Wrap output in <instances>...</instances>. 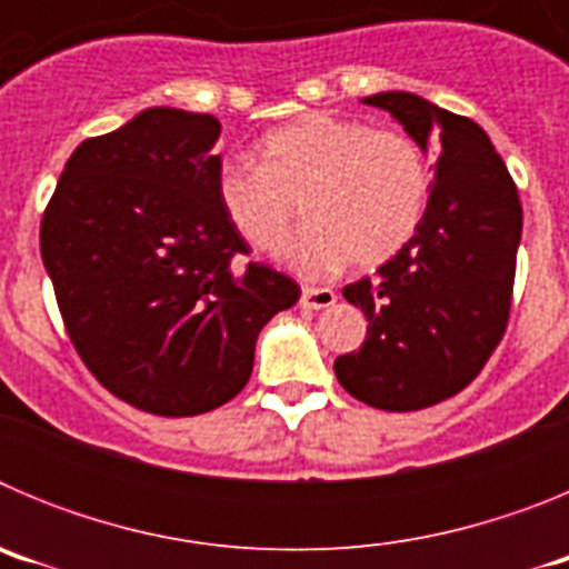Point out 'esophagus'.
Masks as SVG:
<instances>
[{
	"instance_id": "obj_1",
	"label": "esophagus",
	"mask_w": 569,
	"mask_h": 569,
	"mask_svg": "<svg viewBox=\"0 0 569 569\" xmlns=\"http://www.w3.org/2000/svg\"><path fill=\"white\" fill-rule=\"evenodd\" d=\"M299 305L308 310H325L330 305H336V293L330 288H305L301 290Z\"/></svg>"
}]
</instances>
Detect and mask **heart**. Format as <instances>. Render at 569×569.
I'll use <instances>...</instances> for the list:
<instances>
[{
	"mask_svg": "<svg viewBox=\"0 0 569 569\" xmlns=\"http://www.w3.org/2000/svg\"><path fill=\"white\" fill-rule=\"evenodd\" d=\"M261 164L224 159L216 202L256 250H279L296 219H308L284 253L305 279L336 273L353 259L376 268L413 239L433 193V168L413 136L356 119L305 113L264 133Z\"/></svg>",
	"mask_w": 569,
	"mask_h": 569,
	"instance_id": "heart-1",
	"label": "heart"
}]
</instances>
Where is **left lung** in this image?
<instances>
[{"label": "left lung", "instance_id": "left-lung-1", "mask_svg": "<svg viewBox=\"0 0 569 569\" xmlns=\"http://www.w3.org/2000/svg\"><path fill=\"white\" fill-rule=\"evenodd\" d=\"M361 102L387 110L421 150L439 148L433 193L413 239L376 279L345 288V299L367 316V339L333 365L353 399L407 413L465 390L505 336L521 202L490 136L472 119L405 90Z\"/></svg>", "mask_w": 569, "mask_h": 569}]
</instances>
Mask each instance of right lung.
I'll return each instance as SVG.
<instances>
[{
	"label": "right lung",
	"mask_w": 569,
	"mask_h": 569,
	"mask_svg": "<svg viewBox=\"0 0 569 569\" xmlns=\"http://www.w3.org/2000/svg\"><path fill=\"white\" fill-rule=\"evenodd\" d=\"M222 133L210 113L148 108L84 139L42 216V261L64 328L116 399L199 416L248 385L259 330L299 301L216 202Z\"/></svg>",
	"instance_id": "obj_1"
}]
</instances>
